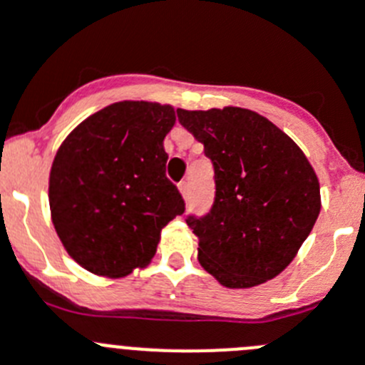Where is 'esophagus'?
I'll use <instances>...</instances> for the list:
<instances>
[{"mask_svg": "<svg viewBox=\"0 0 365 365\" xmlns=\"http://www.w3.org/2000/svg\"><path fill=\"white\" fill-rule=\"evenodd\" d=\"M179 190H180V193H182V197L188 195V193H190V182H188V180H180Z\"/></svg>", "mask_w": 365, "mask_h": 365, "instance_id": "1", "label": "esophagus"}]
</instances>
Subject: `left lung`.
<instances>
[{
    "label": "left lung",
    "mask_w": 365,
    "mask_h": 365,
    "mask_svg": "<svg viewBox=\"0 0 365 365\" xmlns=\"http://www.w3.org/2000/svg\"><path fill=\"white\" fill-rule=\"evenodd\" d=\"M213 163L215 199L186 217L199 262L226 287H253L295 259L320 213L317 173L302 150L266 117L239 106L177 110Z\"/></svg>",
    "instance_id": "obj_1"
}]
</instances>
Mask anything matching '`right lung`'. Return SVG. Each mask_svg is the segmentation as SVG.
<instances>
[{
    "label": "right lung",
    "mask_w": 365,
    "mask_h": 365,
    "mask_svg": "<svg viewBox=\"0 0 365 365\" xmlns=\"http://www.w3.org/2000/svg\"><path fill=\"white\" fill-rule=\"evenodd\" d=\"M170 105L113 103L72 130L50 170L48 200L63 246L85 269L125 277L155 255L160 230L185 213L166 177Z\"/></svg>",
    "instance_id": "right-lung-1"
}]
</instances>
